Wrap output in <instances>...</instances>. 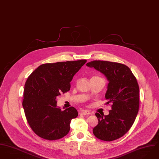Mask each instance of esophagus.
I'll list each match as a JSON object with an SVG mask.
<instances>
[{"label": "esophagus", "instance_id": "esophagus-1", "mask_svg": "<svg viewBox=\"0 0 159 159\" xmlns=\"http://www.w3.org/2000/svg\"><path fill=\"white\" fill-rule=\"evenodd\" d=\"M79 114L81 115H90L91 114V112L88 110H84V111H80L79 112Z\"/></svg>", "mask_w": 159, "mask_h": 159}]
</instances>
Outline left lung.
Wrapping results in <instances>:
<instances>
[{
    "mask_svg": "<svg viewBox=\"0 0 159 159\" xmlns=\"http://www.w3.org/2000/svg\"><path fill=\"white\" fill-rule=\"evenodd\" d=\"M102 73L109 84L105 98L111 103L107 116L96 112L98 124L93 129L96 137L111 141L123 136L133 125L139 111V89L130 69L124 64L95 60L87 64Z\"/></svg>",
    "mask_w": 159,
    "mask_h": 159,
    "instance_id": "8db88e82",
    "label": "left lung"
}]
</instances>
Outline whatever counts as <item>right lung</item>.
<instances>
[{
  "label": "right lung",
  "instance_id": "add662e5",
  "mask_svg": "<svg viewBox=\"0 0 159 159\" xmlns=\"http://www.w3.org/2000/svg\"><path fill=\"white\" fill-rule=\"evenodd\" d=\"M86 62L81 60L43 64L28 77L22 104L30 126L39 137L57 140L69 133L70 121L78 112L74 107L61 111L56 98L69 91L74 75Z\"/></svg>",
  "mask_w": 159,
  "mask_h": 159
}]
</instances>
